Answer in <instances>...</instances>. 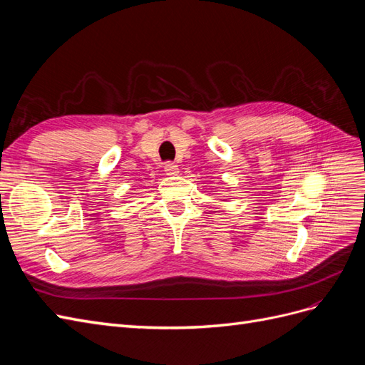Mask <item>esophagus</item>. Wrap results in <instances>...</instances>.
I'll return each mask as SVG.
<instances>
[{
    "mask_svg": "<svg viewBox=\"0 0 365 365\" xmlns=\"http://www.w3.org/2000/svg\"><path fill=\"white\" fill-rule=\"evenodd\" d=\"M164 172L168 173V175H176L180 172V169H178V165H176L175 163H165L164 164Z\"/></svg>",
    "mask_w": 365,
    "mask_h": 365,
    "instance_id": "esophagus-1",
    "label": "esophagus"
}]
</instances>
